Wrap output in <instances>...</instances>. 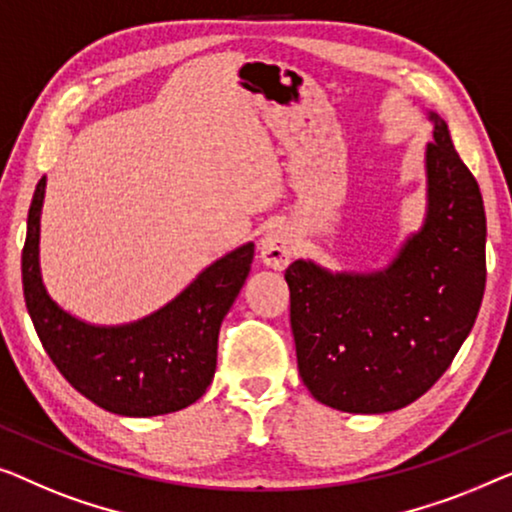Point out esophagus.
Listing matches in <instances>:
<instances>
[{
  "instance_id": "esophagus-1",
  "label": "esophagus",
  "mask_w": 512,
  "mask_h": 512,
  "mask_svg": "<svg viewBox=\"0 0 512 512\" xmlns=\"http://www.w3.org/2000/svg\"><path fill=\"white\" fill-rule=\"evenodd\" d=\"M259 257L271 269L283 271L294 257V234L285 225H271L259 241Z\"/></svg>"
}]
</instances>
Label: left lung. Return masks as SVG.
<instances>
[{
    "label": "left lung",
    "mask_w": 512,
    "mask_h": 512,
    "mask_svg": "<svg viewBox=\"0 0 512 512\" xmlns=\"http://www.w3.org/2000/svg\"><path fill=\"white\" fill-rule=\"evenodd\" d=\"M427 215L383 271L287 266L290 325L308 392L343 413H390L420 399L462 348L485 294L487 220L478 181L429 113Z\"/></svg>",
    "instance_id": "1"
}]
</instances>
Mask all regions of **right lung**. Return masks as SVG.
I'll list each match as a JSON object with an SVG mask.
<instances>
[{
    "label": "right lung",
    "instance_id": "right-lung-1",
    "mask_svg": "<svg viewBox=\"0 0 512 512\" xmlns=\"http://www.w3.org/2000/svg\"><path fill=\"white\" fill-rule=\"evenodd\" d=\"M46 176L34 190L23 248L27 313L57 371L85 399L115 415L176 413L211 385L218 334L253 264L255 243L206 266L174 301L148 318L99 327L74 318L50 299L39 269Z\"/></svg>",
    "mask_w": 512,
    "mask_h": 512
}]
</instances>
